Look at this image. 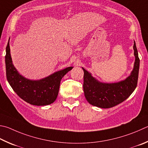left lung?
I'll return each instance as SVG.
<instances>
[{
	"mask_svg": "<svg viewBox=\"0 0 148 148\" xmlns=\"http://www.w3.org/2000/svg\"><path fill=\"white\" fill-rule=\"evenodd\" d=\"M135 63L130 76L117 83H101L83 68V91L90 104L100 108H111L125 100L136 87L138 77L140 60L134 41Z\"/></svg>",
	"mask_w": 148,
	"mask_h": 148,
	"instance_id": "left-lung-1",
	"label": "left lung"
}]
</instances>
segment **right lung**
<instances>
[{
  "label": "right lung",
  "instance_id": "right-lung-1",
  "mask_svg": "<svg viewBox=\"0 0 148 148\" xmlns=\"http://www.w3.org/2000/svg\"><path fill=\"white\" fill-rule=\"evenodd\" d=\"M6 52L7 80L16 94L23 100L34 106H47L54 102L58 95L61 79L73 66L56 72L43 79L30 80L21 76L13 65L9 41Z\"/></svg>",
  "mask_w": 148,
  "mask_h": 148
}]
</instances>
